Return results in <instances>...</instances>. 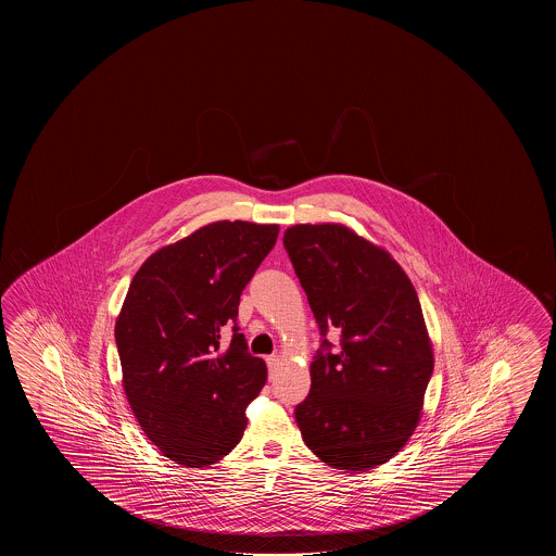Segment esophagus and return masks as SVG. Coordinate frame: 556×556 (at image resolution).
Returning a JSON list of instances; mask_svg holds the SVG:
<instances>
[{
	"instance_id": "esophagus-1",
	"label": "esophagus",
	"mask_w": 556,
	"mask_h": 556,
	"mask_svg": "<svg viewBox=\"0 0 556 556\" xmlns=\"http://www.w3.org/2000/svg\"><path fill=\"white\" fill-rule=\"evenodd\" d=\"M265 361H267V368H269L271 372H274L275 368H277V366H279V363H281V358H279V355H269L267 356V358H265Z\"/></svg>"
}]
</instances>
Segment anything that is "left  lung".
<instances>
[{"mask_svg":"<svg viewBox=\"0 0 556 556\" xmlns=\"http://www.w3.org/2000/svg\"><path fill=\"white\" fill-rule=\"evenodd\" d=\"M282 244L321 336L308 397L294 409L302 440L336 469L368 471L419 425L434 370L419 296L392 255L343 225H296Z\"/></svg>","mask_w":556,"mask_h":556,"instance_id":"1","label":"left lung"}]
</instances>
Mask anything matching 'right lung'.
Returning <instances> with one entry per match:
<instances>
[{"label":"right lung","mask_w":556,"mask_h":556,"mask_svg":"<svg viewBox=\"0 0 556 556\" xmlns=\"http://www.w3.org/2000/svg\"><path fill=\"white\" fill-rule=\"evenodd\" d=\"M277 225L219 220L139 267L116 319L124 392L139 427L186 467L237 447L267 368L248 353L238 304L277 242ZM233 328L227 350L222 329Z\"/></svg>","instance_id":"obj_1"}]
</instances>
